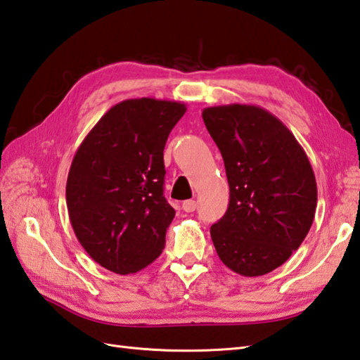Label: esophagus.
<instances>
[{"mask_svg": "<svg viewBox=\"0 0 360 360\" xmlns=\"http://www.w3.org/2000/svg\"><path fill=\"white\" fill-rule=\"evenodd\" d=\"M182 209H184L186 212H195V209H196V201H193V200L184 201V202H182Z\"/></svg>", "mask_w": 360, "mask_h": 360, "instance_id": "obj_1", "label": "esophagus"}]
</instances>
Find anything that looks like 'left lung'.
Segmentation results:
<instances>
[{
  "instance_id": "1",
  "label": "left lung",
  "mask_w": 360,
  "mask_h": 360,
  "mask_svg": "<svg viewBox=\"0 0 360 360\" xmlns=\"http://www.w3.org/2000/svg\"><path fill=\"white\" fill-rule=\"evenodd\" d=\"M202 119L231 187L227 212L210 227L213 246L236 274H269L300 248L314 221L309 159L288 127L259 106H210Z\"/></svg>"
}]
</instances>
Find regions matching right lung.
I'll return each instance as SVG.
<instances>
[{"label":"right lung","instance_id":"right-lung-1","mask_svg":"<svg viewBox=\"0 0 360 360\" xmlns=\"http://www.w3.org/2000/svg\"><path fill=\"white\" fill-rule=\"evenodd\" d=\"M186 111L181 102L128 98L106 111L75 151L68 212L83 249L105 269L134 274L162 252L174 218L164 196V147Z\"/></svg>","mask_w":360,"mask_h":360}]
</instances>
